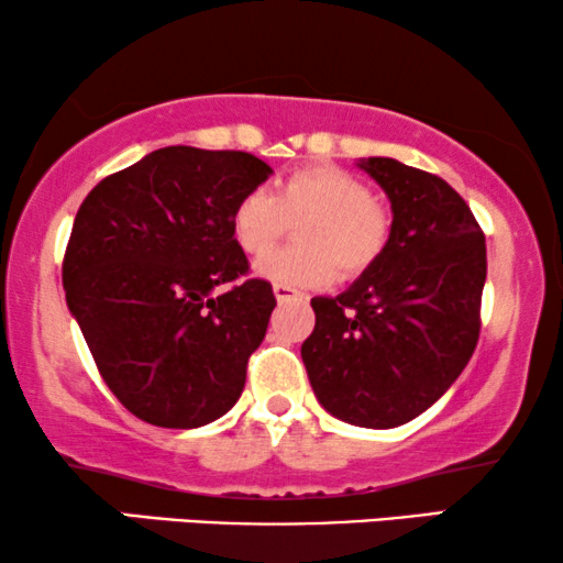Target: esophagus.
<instances>
[{
	"label": "esophagus",
	"mask_w": 563,
	"mask_h": 563,
	"mask_svg": "<svg viewBox=\"0 0 563 563\" xmlns=\"http://www.w3.org/2000/svg\"><path fill=\"white\" fill-rule=\"evenodd\" d=\"M274 297L279 302H291V299H305V295L295 287H287V284H274Z\"/></svg>",
	"instance_id": "esophagus-1"
}]
</instances>
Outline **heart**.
Wrapping results in <instances>:
<instances>
[{"label": "heart", "mask_w": 563, "mask_h": 563, "mask_svg": "<svg viewBox=\"0 0 563 563\" xmlns=\"http://www.w3.org/2000/svg\"><path fill=\"white\" fill-rule=\"evenodd\" d=\"M297 221L298 243L255 264L264 279L287 287H323L372 268L390 243V214L356 175L312 165L284 175L274 194L251 188L232 209V235L247 255H264Z\"/></svg>", "instance_id": "b5f03b06"}]
</instances>
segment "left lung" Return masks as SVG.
<instances>
[{
    "mask_svg": "<svg viewBox=\"0 0 563 563\" xmlns=\"http://www.w3.org/2000/svg\"><path fill=\"white\" fill-rule=\"evenodd\" d=\"M388 194L390 243L339 297H312L302 362L320 406L354 427L424 413L476 352L486 238L440 175L390 157L360 163Z\"/></svg>",
    "mask_w": 563,
    "mask_h": 563,
    "instance_id": "1",
    "label": "left lung"
}]
</instances>
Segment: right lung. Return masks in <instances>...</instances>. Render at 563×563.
<instances>
[{
  "label": "right lung",
  "mask_w": 563,
  "mask_h": 563,
  "mask_svg": "<svg viewBox=\"0 0 563 563\" xmlns=\"http://www.w3.org/2000/svg\"><path fill=\"white\" fill-rule=\"evenodd\" d=\"M272 175L235 150L163 147L87 194L62 279L98 372L142 421L196 429L245 388L276 308L251 279L232 209Z\"/></svg>",
  "instance_id": "obj_1"
}]
</instances>
